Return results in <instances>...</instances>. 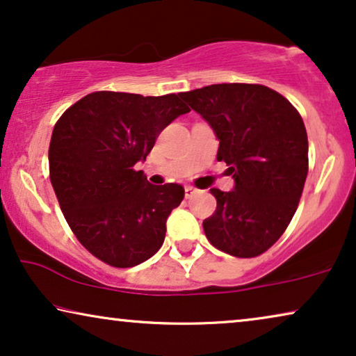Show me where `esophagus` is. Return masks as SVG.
Segmentation results:
<instances>
[{
	"label": "esophagus",
	"mask_w": 356,
	"mask_h": 356,
	"mask_svg": "<svg viewBox=\"0 0 356 356\" xmlns=\"http://www.w3.org/2000/svg\"><path fill=\"white\" fill-rule=\"evenodd\" d=\"M197 189L196 188H193V186H184V196L186 197H191L194 193H196Z\"/></svg>",
	"instance_id": "1"
}]
</instances>
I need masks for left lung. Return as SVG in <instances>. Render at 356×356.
I'll return each mask as SVG.
<instances>
[{"label":"left lung","mask_w":356,"mask_h":356,"mask_svg":"<svg viewBox=\"0 0 356 356\" xmlns=\"http://www.w3.org/2000/svg\"><path fill=\"white\" fill-rule=\"evenodd\" d=\"M179 97L218 140L217 160L235 186L212 188L217 209L202 222L207 240L236 257L269 250L286 230L308 175V136L295 106L259 84H212Z\"/></svg>","instance_id":"obj_1"}]
</instances>
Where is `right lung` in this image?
I'll use <instances>...</instances> for the list:
<instances>
[{
	"mask_svg": "<svg viewBox=\"0 0 356 356\" xmlns=\"http://www.w3.org/2000/svg\"><path fill=\"white\" fill-rule=\"evenodd\" d=\"M188 111L175 94L104 90L86 95L58 120L48 150L53 189L76 238L100 261L134 267L163 245L167 218L184 189L150 184L134 165Z\"/></svg>",
	"mask_w": 356,
	"mask_h": 356,
	"instance_id": "obj_1",
	"label": "right lung"
}]
</instances>
